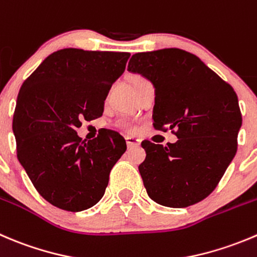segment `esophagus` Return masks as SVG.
I'll list each match as a JSON object with an SVG mask.
<instances>
[{
  "label": "esophagus",
  "mask_w": 257,
  "mask_h": 257,
  "mask_svg": "<svg viewBox=\"0 0 257 257\" xmlns=\"http://www.w3.org/2000/svg\"><path fill=\"white\" fill-rule=\"evenodd\" d=\"M125 141H126V146H128V148L141 146V141L137 138H134V137H125Z\"/></svg>",
  "instance_id": "34e87169"
}]
</instances>
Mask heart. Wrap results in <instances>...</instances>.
<instances>
[{
	"label": "heart",
	"mask_w": 257,
	"mask_h": 257,
	"mask_svg": "<svg viewBox=\"0 0 257 257\" xmlns=\"http://www.w3.org/2000/svg\"><path fill=\"white\" fill-rule=\"evenodd\" d=\"M143 76H141V75H134V76H132V79H131V81H132V85H136L137 83H139V81L141 80H143ZM129 131H133V128H131V126H129Z\"/></svg>",
	"instance_id": "b5f03b06"
}]
</instances>
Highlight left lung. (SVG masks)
Wrapping results in <instances>:
<instances>
[{"mask_svg":"<svg viewBox=\"0 0 257 257\" xmlns=\"http://www.w3.org/2000/svg\"><path fill=\"white\" fill-rule=\"evenodd\" d=\"M128 70L154 85V128L178 138L167 147L142 143L147 193L173 208L205 200L237 151L242 116L235 90L196 55L174 47L133 55Z\"/></svg>","mask_w":257,"mask_h":257,"instance_id":"left-lung-1","label":"left lung"}]
</instances>
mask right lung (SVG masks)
Instances as JSON below:
<instances>
[{
	"label": "right lung",
	"instance_id": "1",
	"mask_svg": "<svg viewBox=\"0 0 257 257\" xmlns=\"http://www.w3.org/2000/svg\"><path fill=\"white\" fill-rule=\"evenodd\" d=\"M129 52L62 49L24 81L12 121L17 158L40 195L55 207L79 212L101 200L114 164L126 149L114 131L93 141L76 133L81 120L101 116L111 84Z\"/></svg>",
	"mask_w": 257,
	"mask_h": 257
}]
</instances>
